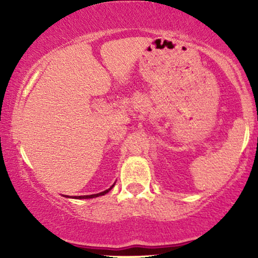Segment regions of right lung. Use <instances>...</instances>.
<instances>
[{"mask_svg": "<svg viewBox=\"0 0 258 258\" xmlns=\"http://www.w3.org/2000/svg\"><path fill=\"white\" fill-rule=\"evenodd\" d=\"M114 185H115V183L114 184H112L110 188L109 189H107V190H104V191H102V192H98V194H93V195H84V196H74V197H72V199H77V200H84V199H94V197H98V196H103V195H105V194L107 192H109L110 191V190L114 188ZM64 197H69V196H67V195H63Z\"/></svg>", "mask_w": 258, "mask_h": 258, "instance_id": "obj_1", "label": "right lung"}]
</instances>
